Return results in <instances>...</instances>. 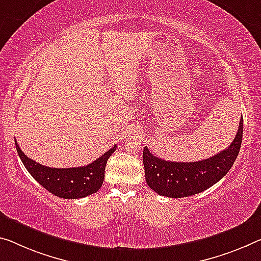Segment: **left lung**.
Listing matches in <instances>:
<instances>
[{"mask_svg": "<svg viewBox=\"0 0 261 261\" xmlns=\"http://www.w3.org/2000/svg\"><path fill=\"white\" fill-rule=\"evenodd\" d=\"M243 140V118L230 147L210 159L196 162H170L143 148L144 177L150 189L170 198L189 197L209 189L227 174L239 154Z\"/></svg>", "mask_w": 261, "mask_h": 261, "instance_id": "obj_1", "label": "left lung"}]
</instances>
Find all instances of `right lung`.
Segmentation results:
<instances>
[{
	"mask_svg": "<svg viewBox=\"0 0 261 261\" xmlns=\"http://www.w3.org/2000/svg\"><path fill=\"white\" fill-rule=\"evenodd\" d=\"M15 144L24 167L36 181L57 197L67 199L86 197L101 188L107 160L117 149V146H114L98 160L85 167L50 168L28 158L19 149L17 142L15 141Z\"/></svg>",
	"mask_w": 261,
	"mask_h": 261,
	"instance_id": "obj_1",
	"label": "right lung"
}]
</instances>
